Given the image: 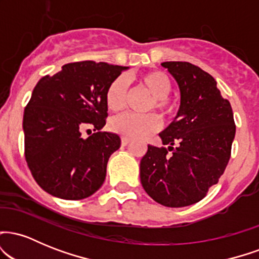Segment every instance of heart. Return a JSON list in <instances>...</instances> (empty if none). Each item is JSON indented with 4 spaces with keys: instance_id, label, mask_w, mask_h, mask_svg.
I'll list each match as a JSON object with an SVG mask.
<instances>
[{
    "instance_id": "heart-1",
    "label": "heart",
    "mask_w": 259,
    "mask_h": 259,
    "mask_svg": "<svg viewBox=\"0 0 259 259\" xmlns=\"http://www.w3.org/2000/svg\"><path fill=\"white\" fill-rule=\"evenodd\" d=\"M119 130L124 136H134V138L136 139L141 138V136L144 135V133H142L140 129H138V126H135V124L129 119L120 121Z\"/></svg>"
}]
</instances>
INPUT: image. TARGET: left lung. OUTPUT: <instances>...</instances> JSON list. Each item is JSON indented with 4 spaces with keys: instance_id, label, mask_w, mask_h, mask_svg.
Here are the masks:
<instances>
[{
    "instance_id": "obj_1",
    "label": "left lung",
    "mask_w": 259,
    "mask_h": 259,
    "mask_svg": "<svg viewBox=\"0 0 259 259\" xmlns=\"http://www.w3.org/2000/svg\"><path fill=\"white\" fill-rule=\"evenodd\" d=\"M125 67L105 62L68 63L35 86L24 109V151L41 189L55 197H90L106 179L107 163L120 147L115 134L101 132L108 117L107 92ZM95 133L81 138L78 126Z\"/></svg>"
}]
</instances>
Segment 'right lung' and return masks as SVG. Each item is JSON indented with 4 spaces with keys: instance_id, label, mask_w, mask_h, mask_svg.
Returning a JSON list of instances; mask_svg holds the SVG:
<instances>
[{
    "instance_id": "add662e5",
    "label": "right lung",
    "mask_w": 259,
    "mask_h": 259,
    "mask_svg": "<svg viewBox=\"0 0 259 259\" xmlns=\"http://www.w3.org/2000/svg\"><path fill=\"white\" fill-rule=\"evenodd\" d=\"M180 90V107L158 146L140 163L142 187L165 207H186L206 197L231 156L235 121L230 103L212 75L189 62H164Z\"/></svg>"
}]
</instances>
